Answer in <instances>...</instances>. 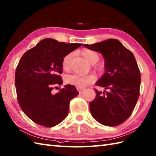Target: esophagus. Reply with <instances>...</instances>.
Listing matches in <instances>:
<instances>
[{"mask_svg": "<svg viewBox=\"0 0 156 156\" xmlns=\"http://www.w3.org/2000/svg\"><path fill=\"white\" fill-rule=\"evenodd\" d=\"M77 89H78V90L79 91V93H80V94H82L85 91V89H84V88L82 89V88H80L78 87Z\"/></svg>", "mask_w": 156, "mask_h": 156, "instance_id": "1", "label": "esophagus"}]
</instances>
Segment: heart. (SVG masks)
<instances>
[{
	"instance_id": "heart-1",
	"label": "heart",
	"mask_w": 156,
	"mask_h": 156,
	"mask_svg": "<svg viewBox=\"0 0 156 156\" xmlns=\"http://www.w3.org/2000/svg\"><path fill=\"white\" fill-rule=\"evenodd\" d=\"M82 55L90 63L94 64L99 60V55L97 52L90 50V49H84L81 52ZM72 57V54H68L63 58L62 60V68L64 69H67L68 68L69 61ZM95 80L94 75H80V74H72L69 75L66 78V82L67 83L74 85L79 88L84 87L88 84L92 83Z\"/></svg>"
}]
</instances>
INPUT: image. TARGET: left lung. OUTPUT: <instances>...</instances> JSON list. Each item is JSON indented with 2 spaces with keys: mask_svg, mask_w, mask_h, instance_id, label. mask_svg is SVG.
Wrapping results in <instances>:
<instances>
[{
  "mask_svg": "<svg viewBox=\"0 0 156 156\" xmlns=\"http://www.w3.org/2000/svg\"><path fill=\"white\" fill-rule=\"evenodd\" d=\"M83 46L101 53L105 59V72L95 84L107 92L94 89L90 113L103 125H120L130 117L140 97L141 74L135 56L115 39Z\"/></svg>",
  "mask_w": 156,
  "mask_h": 156,
  "instance_id": "1",
  "label": "left lung"
}]
</instances>
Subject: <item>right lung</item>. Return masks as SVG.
Segmentation results:
<instances>
[{
	"label": "right lung",
	"mask_w": 156,
	"mask_h": 156,
	"mask_svg": "<svg viewBox=\"0 0 156 156\" xmlns=\"http://www.w3.org/2000/svg\"><path fill=\"white\" fill-rule=\"evenodd\" d=\"M82 45L45 38L20 59L15 79L18 102L24 113L35 123L52 127L68 116L69 102L78 91L71 84L65 85L55 94L52 90L54 86L63 83V58Z\"/></svg>",
	"instance_id": "obj_1"
}]
</instances>
